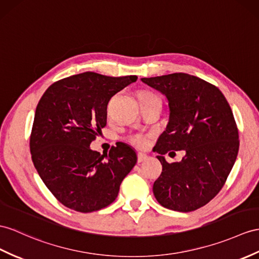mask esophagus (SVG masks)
Listing matches in <instances>:
<instances>
[{"label":"esophagus","mask_w":259,"mask_h":259,"mask_svg":"<svg viewBox=\"0 0 259 259\" xmlns=\"http://www.w3.org/2000/svg\"><path fill=\"white\" fill-rule=\"evenodd\" d=\"M147 159H148V156L147 155H145L143 153H138V155H137V161L138 162H143V161L147 160Z\"/></svg>","instance_id":"1"}]
</instances>
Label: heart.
Instances as JSON below:
<instances>
[{"label":"heart","instance_id":"heart-1","mask_svg":"<svg viewBox=\"0 0 259 259\" xmlns=\"http://www.w3.org/2000/svg\"><path fill=\"white\" fill-rule=\"evenodd\" d=\"M141 99H158V98L155 97L154 94H151V93H143L140 100ZM128 142L137 148H144L147 146L148 137L146 135H143V134H134V135H131L128 137Z\"/></svg>","mask_w":259,"mask_h":259}]
</instances>
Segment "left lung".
I'll list each match as a JSON object with an SVG mask.
<instances>
[{
    "mask_svg": "<svg viewBox=\"0 0 259 259\" xmlns=\"http://www.w3.org/2000/svg\"><path fill=\"white\" fill-rule=\"evenodd\" d=\"M166 97L169 119L155 151L162 165L153 191L169 210L190 212L205 205L222 189L236 160L239 142L232 110L215 85L188 73L142 78ZM185 150L180 163L163 154Z\"/></svg>",
    "mask_w": 259,
    "mask_h": 259,
    "instance_id": "left-lung-1",
    "label": "left lung"
}]
</instances>
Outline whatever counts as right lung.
Returning a JSON list of instances; mask_svg holds the SVG:
<instances>
[{"label":"right lung","mask_w":259,"mask_h":259,"mask_svg":"<svg viewBox=\"0 0 259 259\" xmlns=\"http://www.w3.org/2000/svg\"><path fill=\"white\" fill-rule=\"evenodd\" d=\"M136 80L83 72L55 82L39 100L31 159L49 191L69 209L89 213L110 205L136 165V151L125 143L105 155L90 148L106 125L110 99Z\"/></svg>","instance_id":"obj_1"}]
</instances>
